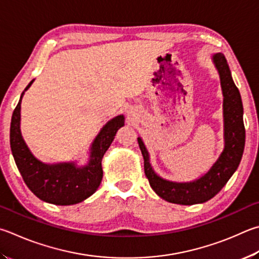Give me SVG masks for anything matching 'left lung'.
<instances>
[{"instance_id": "left-lung-1", "label": "left lung", "mask_w": 259, "mask_h": 259, "mask_svg": "<svg viewBox=\"0 0 259 259\" xmlns=\"http://www.w3.org/2000/svg\"><path fill=\"white\" fill-rule=\"evenodd\" d=\"M215 67L221 78L223 92L224 114V150L210 170L200 179L192 182L178 183L166 181L153 171L149 163V155L143 143L138 138L139 148L144 156V168L146 178L152 189L168 203L180 205H194L213 198L227 185L229 179L240 164L246 130L243 124V107L239 89L233 82L227 59L222 53L213 56Z\"/></svg>"}]
</instances>
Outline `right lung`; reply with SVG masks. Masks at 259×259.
<instances>
[{"instance_id": "add662e5", "label": "right lung", "mask_w": 259, "mask_h": 259, "mask_svg": "<svg viewBox=\"0 0 259 259\" xmlns=\"http://www.w3.org/2000/svg\"><path fill=\"white\" fill-rule=\"evenodd\" d=\"M25 88L27 91L32 83ZM20 101L13 111L10 126V146L13 158L23 181L39 199L55 205H73L88 198L100 187L102 158L113 142L116 131L124 124L123 115L115 116L103 126L92 145L88 165L77 167L74 163L48 165L36 159L20 133Z\"/></svg>"}]
</instances>
